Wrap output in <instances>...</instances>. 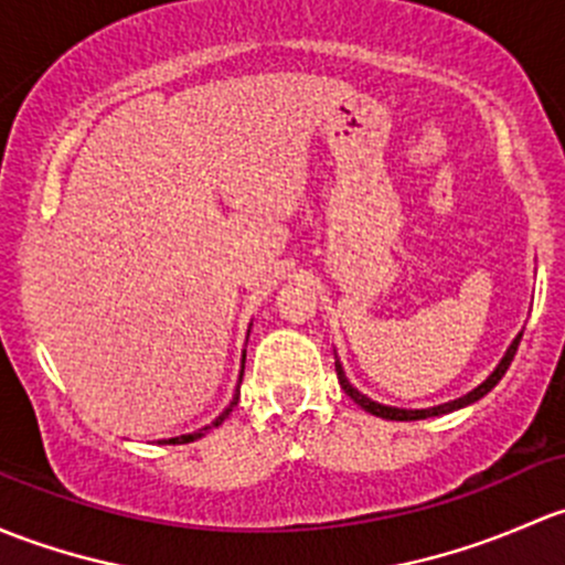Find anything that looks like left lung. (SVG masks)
<instances>
[{
  "mask_svg": "<svg viewBox=\"0 0 565 565\" xmlns=\"http://www.w3.org/2000/svg\"><path fill=\"white\" fill-rule=\"evenodd\" d=\"M520 340H522V331H520V334L514 337V340H511V345L505 348V353H503V359H500V362H498V367L492 370L490 375H487L484 381L479 383V386L470 388V392H468V394H462V397L449 399V403H444V405H433V408H394V405L375 403V399H370L367 394H362V392H359L356 386H353L351 381H348V375H345V370H342V362H340V359H337V353H334V370H337V381H340L342 392H345L348 397L353 399V403L362 405L364 411L372 413V416L388 418V422H418V418L444 416V413L459 411V408H465V405H473L476 399H481V397H484L487 392H492V388L498 386L500 377L505 375V370H509V364H511V359H514L516 345H520Z\"/></svg>",
  "mask_w": 565,
  "mask_h": 565,
  "instance_id": "1",
  "label": "left lung"
}]
</instances>
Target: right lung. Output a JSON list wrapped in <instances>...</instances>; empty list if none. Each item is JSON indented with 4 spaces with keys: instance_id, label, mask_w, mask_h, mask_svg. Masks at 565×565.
Listing matches in <instances>:
<instances>
[{
    "instance_id": "right-lung-1",
    "label": "right lung",
    "mask_w": 565,
    "mask_h": 565,
    "mask_svg": "<svg viewBox=\"0 0 565 565\" xmlns=\"http://www.w3.org/2000/svg\"><path fill=\"white\" fill-rule=\"evenodd\" d=\"M249 326H253V323H249ZM247 337H249V331H247ZM244 356H247V351H242V370H239V381H236V392H234V397H231L228 408H225L223 413H220V416L214 418L212 424H206V427L195 429V433H188V435H177V438H166V440H160V444H193V440L203 438V435H206L209 429H212V427H220V424H223L225 418H228V413L234 411V405H236V403H239V386H242V375H244Z\"/></svg>"
}]
</instances>
